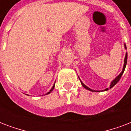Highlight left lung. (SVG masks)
<instances>
[{
    "instance_id": "obj_1",
    "label": "left lung",
    "mask_w": 131,
    "mask_h": 131,
    "mask_svg": "<svg viewBox=\"0 0 131 131\" xmlns=\"http://www.w3.org/2000/svg\"><path fill=\"white\" fill-rule=\"evenodd\" d=\"M124 48L125 49H126V44L124 43ZM126 63H127V52L126 53V55H125V58H124V65H123V68H122V72L120 73L119 75H118L117 77H116L114 80H112V82H111V84H110V88H105V90H101V92L102 91H107V90H108L109 89H111L112 87H114L115 85H116L117 83H118V82H119V80H120V78H121V77H122V74H123V73H124V70H125V68H126ZM79 78V77H78ZM79 79H80V82H81V84H82V86L84 88H86V89L88 90H90V91H92V92H100V90H94L91 89V88H90L88 87L87 86H86L85 84L83 83V82H82V80H80V78H79Z\"/></svg>"
}]
</instances>
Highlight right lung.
I'll list each match as a JSON object with an SVG mask.
<instances>
[{
	"label": "right lung",
	"mask_w": 131,
	"mask_h": 131,
	"mask_svg": "<svg viewBox=\"0 0 131 131\" xmlns=\"http://www.w3.org/2000/svg\"><path fill=\"white\" fill-rule=\"evenodd\" d=\"M54 87H55V83L53 84V86H52V88H51V90H49V91L48 92H47V93H46V94H45H45H46V95H47V94H49L50 93V92H52V90H53V88H54ZM26 95H28V94H26Z\"/></svg>",
	"instance_id": "add662e5"
}]
</instances>
